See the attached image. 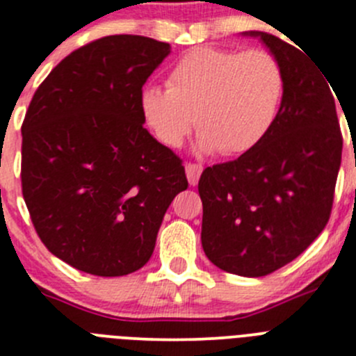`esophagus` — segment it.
<instances>
[{
    "label": "esophagus",
    "mask_w": 356,
    "mask_h": 356,
    "mask_svg": "<svg viewBox=\"0 0 356 356\" xmlns=\"http://www.w3.org/2000/svg\"><path fill=\"white\" fill-rule=\"evenodd\" d=\"M202 172H203V167L200 163H191V161L186 163V175H188V181L191 186H195L196 182H198Z\"/></svg>",
    "instance_id": "1"
}]
</instances>
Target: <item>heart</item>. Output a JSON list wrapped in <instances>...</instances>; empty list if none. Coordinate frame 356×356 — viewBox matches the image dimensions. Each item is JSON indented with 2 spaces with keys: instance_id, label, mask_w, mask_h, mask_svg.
Here are the masks:
<instances>
[{
  "instance_id": "1",
  "label": "heart",
  "mask_w": 356,
  "mask_h": 356,
  "mask_svg": "<svg viewBox=\"0 0 356 356\" xmlns=\"http://www.w3.org/2000/svg\"><path fill=\"white\" fill-rule=\"evenodd\" d=\"M284 94L285 71L273 51L198 47L175 62L167 90L144 88L140 113L163 146L181 147L196 125L202 149L236 156L268 136Z\"/></svg>"
}]
</instances>
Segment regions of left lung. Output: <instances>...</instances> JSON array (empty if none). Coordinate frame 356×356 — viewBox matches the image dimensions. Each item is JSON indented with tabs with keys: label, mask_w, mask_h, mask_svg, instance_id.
Masks as SVG:
<instances>
[{
	"label": "left lung",
	"mask_w": 356,
	"mask_h": 356,
	"mask_svg": "<svg viewBox=\"0 0 356 356\" xmlns=\"http://www.w3.org/2000/svg\"><path fill=\"white\" fill-rule=\"evenodd\" d=\"M248 34L280 58L284 101L257 146L203 170L202 245L220 270L266 277L302 254L329 222L343 134L325 71L273 34Z\"/></svg>",
	"instance_id": "8db88e82"
}]
</instances>
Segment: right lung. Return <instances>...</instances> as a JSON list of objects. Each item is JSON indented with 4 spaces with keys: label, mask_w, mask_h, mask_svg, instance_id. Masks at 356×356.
<instances>
[{
    "label": "right lung",
    "mask_w": 356,
    "mask_h": 356,
    "mask_svg": "<svg viewBox=\"0 0 356 356\" xmlns=\"http://www.w3.org/2000/svg\"><path fill=\"white\" fill-rule=\"evenodd\" d=\"M170 54L153 38L115 34L58 62L22 123V196L44 247L97 277L149 261L165 212L188 188L182 160L146 129L140 94Z\"/></svg>",
    "instance_id": "obj_1"
}]
</instances>
